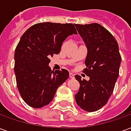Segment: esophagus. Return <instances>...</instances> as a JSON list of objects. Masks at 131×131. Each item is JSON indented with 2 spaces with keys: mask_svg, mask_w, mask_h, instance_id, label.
<instances>
[{
  "mask_svg": "<svg viewBox=\"0 0 131 131\" xmlns=\"http://www.w3.org/2000/svg\"><path fill=\"white\" fill-rule=\"evenodd\" d=\"M69 77L71 79H74V74H73L72 73H69Z\"/></svg>",
  "mask_w": 131,
  "mask_h": 131,
  "instance_id": "34e87169",
  "label": "esophagus"
}]
</instances>
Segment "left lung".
Masks as SVG:
<instances>
[{"label": "left lung", "instance_id": "1", "mask_svg": "<svg viewBox=\"0 0 131 131\" xmlns=\"http://www.w3.org/2000/svg\"><path fill=\"white\" fill-rule=\"evenodd\" d=\"M75 27L88 49L86 68L83 72L90 77L86 81L75 76L80 83L75 99L81 109L95 112L104 107L112 94L119 74L121 54L115 38L100 24H75Z\"/></svg>", "mask_w": 131, "mask_h": 131}]
</instances>
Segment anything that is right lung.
Returning a JSON list of instances; mask_svg holds the SVG:
<instances>
[{
  "mask_svg": "<svg viewBox=\"0 0 131 131\" xmlns=\"http://www.w3.org/2000/svg\"><path fill=\"white\" fill-rule=\"evenodd\" d=\"M77 34L73 24L38 23L21 36L15 52L17 86L30 107L41 108L52 100L57 89L69 78V71H52L50 57L59 54L69 36Z\"/></svg>",
  "mask_w": 131,
  "mask_h": 131,
  "instance_id": "add662e5",
  "label": "right lung"
}]
</instances>
